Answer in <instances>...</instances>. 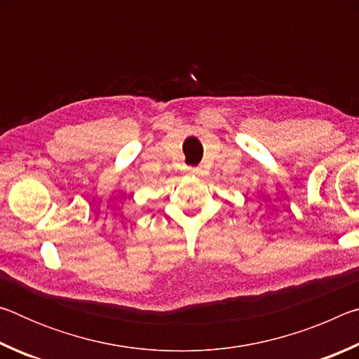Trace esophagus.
<instances>
[{"label":"esophagus","mask_w":359,"mask_h":359,"mask_svg":"<svg viewBox=\"0 0 359 359\" xmlns=\"http://www.w3.org/2000/svg\"><path fill=\"white\" fill-rule=\"evenodd\" d=\"M188 172L193 174V175H201V174H203V169H201V168H198V166H194V168H188Z\"/></svg>","instance_id":"1"}]
</instances>
